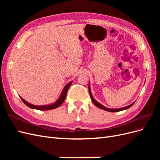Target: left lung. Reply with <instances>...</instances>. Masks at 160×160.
Returning <instances> with one entry per match:
<instances>
[{"instance_id": "1", "label": "left lung", "mask_w": 160, "mask_h": 160, "mask_svg": "<svg viewBox=\"0 0 160 160\" xmlns=\"http://www.w3.org/2000/svg\"><path fill=\"white\" fill-rule=\"evenodd\" d=\"M88 88H89V95H90V97H91V99L92 100V101H93V103L97 106V107L101 109H103L105 111H110V112H117V111H123V110H125V109H129V108L132 107V106L134 104V103L130 104L129 105L127 106V107H125V108H119V109H109V108H105V106L102 105L101 104H100L99 103H98V101H95V99L93 98V96H92V94H91V89H90V86L89 85L88 86Z\"/></svg>"}]
</instances>
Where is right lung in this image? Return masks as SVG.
<instances>
[{"instance_id": "obj_1", "label": "right lung", "mask_w": 160, "mask_h": 160, "mask_svg": "<svg viewBox=\"0 0 160 160\" xmlns=\"http://www.w3.org/2000/svg\"><path fill=\"white\" fill-rule=\"evenodd\" d=\"M72 81L69 82V83H67L65 87L64 88L63 90H62L61 95H60L59 98L58 99V100L55 102L54 103H52L51 105H42V106H38V105H32L31 104L27 102V101L23 99L21 97H20L21 100L22 101V102L25 103L27 106H28V108H30L31 109H38V110H50V109H55L58 107H59V106L64 102V101L66 98V96H67V91H68L69 87L71 86V83H72Z\"/></svg>"}]
</instances>
